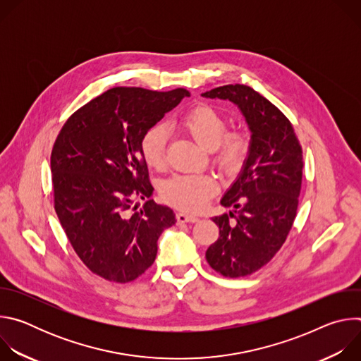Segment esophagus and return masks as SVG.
<instances>
[{"label": "esophagus", "instance_id": "esophagus-1", "mask_svg": "<svg viewBox=\"0 0 361 361\" xmlns=\"http://www.w3.org/2000/svg\"><path fill=\"white\" fill-rule=\"evenodd\" d=\"M200 219L187 213H177V221L178 223H197Z\"/></svg>", "mask_w": 361, "mask_h": 361}]
</instances>
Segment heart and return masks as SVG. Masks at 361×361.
Here are the masks:
<instances>
[{
  "instance_id": "b5f03b06",
  "label": "heart",
  "mask_w": 361,
  "mask_h": 361,
  "mask_svg": "<svg viewBox=\"0 0 361 361\" xmlns=\"http://www.w3.org/2000/svg\"><path fill=\"white\" fill-rule=\"evenodd\" d=\"M181 130L201 147L214 151L216 163L226 171H237L248 152V138L244 133H227V120L213 107L200 104L188 110L178 121ZM167 130L157 124L148 128L140 144L142 160L148 167L161 169L166 161ZM219 183L209 174H178L161 184V197L171 205L187 212L204 209L217 192Z\"/></svg>"
}]
</instances>
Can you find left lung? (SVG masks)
<instances>
[{"instance_id":"obj_1","label":"left lung","mask_w":361,"mask_h":361,"mask_svg":"<svg viewBox=\"0 0 361 361\" xmlns=\"http://www.w3.org/2000/svg\"><path fill=\"white\" fill-rule=\"evenodd\" d=\"M201 95L233 102L251 133L241 171L220 201L231 210L213 217L220 237L205 251L217 273L245 277L273 259L291 230L301 188L302 151L288 118L251 87L230 84Z\"/></svg>"}]
</instances>
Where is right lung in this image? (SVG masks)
I'll return each mask as SVG.
<instances>
[{"mask_svg":"<svg viewBox=\"0 0 361 361\" xmlns=\"http://www.w3.org/2000/svg\"><path fill=\"white\" fill-rule=\"evenodd\" d=\"M184 97L185 88H111L75 111L56 140V213L82 263L109 281L128 283L151 267L159 237L177 221L170 207L149 200L154 188L140 144ZM137 197L149 200L133 212Z\"/></svg>","mask_w":361,"mask_h":361,"instance_id":"1","label":"right lung"}]
</instances>
